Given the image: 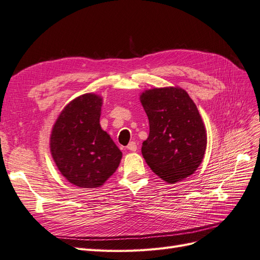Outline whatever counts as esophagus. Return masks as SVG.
I'll list each match as a JSON object with an SVG mask.
<instances>
[{"label":"esophagus","instance_id":"obj_1","mask_svg":"<svg viewBox=\"0 0 260 260\" xmlns=\"http://www.w3.org/2000/svg\"><path fill=\"white\" fill-rule=\"evenodd\" d=\"M127 149L131 150V151H136L137 149V145L135 142H131L128 145H127Z\"/></svg>","mask_w":260,"mask_h":260}]
</instances>
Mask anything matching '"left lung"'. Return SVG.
<instances>
[{"instance_id": "8db88e82", "label": "left lung", "mask_w": 260, "mask_h": 260, "mask_svg": "<svg viewBox=\"0 0 260 260\" xmlns=\"http://www.w3.org/2000/svg\"><path fill=\"white\" fill-rule=\"evenodd\" d=\"M149 120L142 153L147 165L167 183L194 173L204 159L206 129L197 107L181 88H154L140 95Z\"/></svg>"}]
</instances>
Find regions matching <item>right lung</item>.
<instances>
[{"label": "right lung", "instance_id": "right-lung-1", "mask_svg": "<svg viewBox=\"0 0 260 260\" xmlns=\"http://www.w3.org/2000/svg\"><path fill=\"white\" fill-rule=\"evenodd\" d=\"M101 98L83 94L65 107L51 135V153L63 176L81 188H95L117 169L122 152L100 126Z\"/></svg>", "mask_w": 260, "mask_h": 260}]
</instances>
